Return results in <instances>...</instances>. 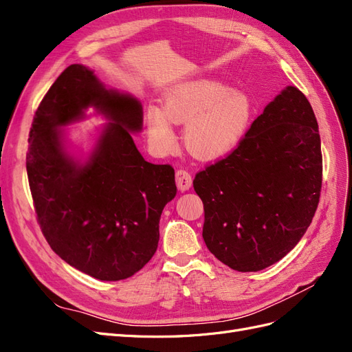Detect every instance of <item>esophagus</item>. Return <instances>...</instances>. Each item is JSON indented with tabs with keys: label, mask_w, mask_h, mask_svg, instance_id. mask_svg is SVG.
Listing matches in <instances>:
<instances>
[{
	"label": "esophagus",
	"mask_w": 352,
	"mask_h": 352,
	"mask_svg": "<svg viewBox=\"0 0 352 352\" xmlns=\"http://www.w3.org/2000/svg\"><path fill=\"white\" fill-rule=\"evenodd\" d=\"M176 185L179 190H188L190 186H192V177L186 172V170H177L176 172Z\"/></svg>",
	"instance_id": "34e87169"
}]
</instances>
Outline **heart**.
<instances>
[{
	"mask_svg": "<svg viewBox=\"0 0 352 352\" xmlns=\"http://www.w3.org/2000/svg\"><path fill=\"white\" fill-rule=\"evenodd\" d=\"M252 114L251 98L228 83L211 78L185 80L166 91L163 110H146L148 142L157 154H166L176 142L172 122L186 124V150L210 162L235 150L248 131Z\"/></svg>",
	"mask_w": 352,
	"mask_h": 352,
	"instance_id": "obj_1",
	"label": "heart"
}]
</instances>
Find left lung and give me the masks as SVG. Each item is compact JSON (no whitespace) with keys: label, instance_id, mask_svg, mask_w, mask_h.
<instances>
[{"label":"left lung","instance_id":"left-lung-1","mask_svg":"<svg viewBox=\"0 0 352 352\" xmlns=\"http://www.w3.org/2000/svg\"><path fill=\"white\" fill-rule=\"evenodd\" d=\"M322 172L314 111L300 89L286 87L252 122L236 150L194 179L210 252L238 272L278 263L310 226Z\"/></svg>","mask_w":352,"mask_h":352}]
</instances>
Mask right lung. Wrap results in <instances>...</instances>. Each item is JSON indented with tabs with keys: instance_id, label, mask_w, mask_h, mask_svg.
I'll return each instance as SVG.
<instances>
[{
	"instance_id": "right-lung-1",
	"label": "right lung",
	"mask_w": 352,
	"mask_h": 352,
	"mask_svg": "<svg viewBox=\"0 0 352 352\" xmlns=\"http://www.w3.org/2000/svg\"><path fill=\"white\" fill-rule=\"evenodd\" d=\"M88 108L109 123L78 157L62 129ZM142 122L140 100L82 65L60 74L32 122L26 170L41 230L58 257L98 280L131 278L153 258L160 217L176 197L173 167L145 162L133 142Z\"/></svg>"
}]
</instances>
